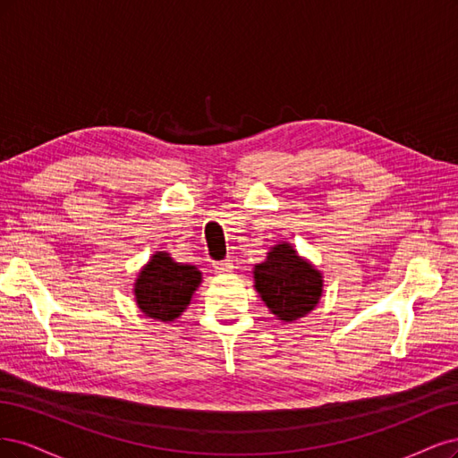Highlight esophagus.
<instances>
[{
    "mask_svg": "<svg viewBox=\"0 0 458 458\" xmlns=\"http://www.w3.org/2000/svg\"><path fill=\"white\" fill-rule=\"evenodd\" d=\"M215 272L216 274H220V276H225V274H230L232 270H233V262L232 260H223V262H215Z\"/></svg>",
    "mask_w": 458,
    "mask_h": 458,
    "instance_id": "obj_1",
    "label": "esophagus"
}]
</instances>
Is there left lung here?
Segmentation results:
<instances>
[{"label":"left lung","mask_w":458,"mask_h":458,"mask_svg":"<svg viewBox=\"0 0 458 458\" xmlns=\"http://www.w3.org/2000/svg\"><path fill=\"white\" fill-rule=\"evenodd\" d=\"M255 289L276 319L294 323L319 304L323 274L289 242L270 247L253 268Z\"/></svg>","instance_id":"8db88e82"}]
</instances>
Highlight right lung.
<instances>
[{
	"instance_id": "right-lung-1",
	"label": "right lung",
	"mask_w": 458,
	"mask_h": 458,
	"mask_svg": "<svg viewBox=\"0 0 458 458\" xmlns=\"http://www.w3.org/2000/svg\"><path fill=\"white\" fill-rule=\"evenodd\" d=\"M201 282L196 267L174 262L165 250H156L140 268L132 294L146 318L169 323L182 316Z\"/></svg>"
}]
</instances>
